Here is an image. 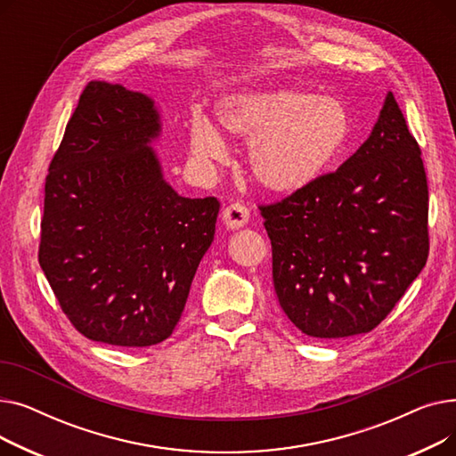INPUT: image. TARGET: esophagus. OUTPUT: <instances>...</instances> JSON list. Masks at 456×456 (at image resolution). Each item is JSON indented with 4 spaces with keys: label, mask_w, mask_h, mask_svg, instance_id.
<instances>
[{
    "label": "esophagus",
    "mask_w": 456,
    "mask_h": 456,
    "mask_svg": "<svg viewBox=\"0 0 456 456\" xmlns=\"http://www.w3.org/2000/svg\"><path fill=\"white\" fill-rule=\"evenodd\" d=\"M224 222L231 229H238L249 222V208L244 203H231L224 210Z\"/></svg>",
    "instance_id": "obj_1"
}]
</instances>
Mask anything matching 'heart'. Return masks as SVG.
Listing matches in <instances>:
<instances>
[{
  "label": "heart",
  "instance_id": "b5f03b06",
  "mask_svg": "<svg viewBox=\"0 0 456 456\" xmlns=\"http://www.w3.org/2000/svg\"><path fill=\"white\" fill-rule=\"evenodd\" d=\"M220 126L249 142L253 177L272 191H294L320 177L349 138V112L332 95L277 88L234 94L218 105ZM190 146L214 160L225 143L205 118L190 126Z\"/></svg>",
  "mask_w": 456,
  "mask_h": 456
}]
</instances>
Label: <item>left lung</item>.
I'll return each instance as SVG.
<instances>
[{"instance_id":"1","label":"left lung","mask_w":456,"mask_h":456,"mask_svg":"<svg viewBox=\"0 0 456 456\" xmlns=\"http://www.w3.org/2000/svg\"><path fill=\"white\" fill-rule=\"evenodd\" d=\"M258 208L289 320L313 338L373 330L428 256L427 174L394 94L337 172Z\"/></svg>"}]
</instances>
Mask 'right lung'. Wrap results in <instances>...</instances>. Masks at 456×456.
Instances as JSON below:
<instances>
[{
	"label": "right lung",
	"mask_w": 456,
	"mask_h": 456,
	"mask_svg": "<svg viewBox=\"0 0 456 456\" xmlns=\"http://www.w3.org/2000/svg\"><path fill=\"white\" fill-rule=\"evenodd\" d=\"M148 95L92 81L45 177L38 262L83 337L146 347L174 332L212 244L220 201L162 179Z\"/></svg>",
	"instance_id": "1"
}]
</instances>
